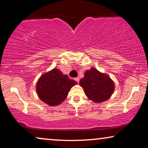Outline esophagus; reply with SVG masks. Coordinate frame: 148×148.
<instances>
[{"label":"esophagus","mask_w":148,"mask_h":148,"mask_svg":"<svg viewBox=\"0 0 148 148\" xmlns=\"http://www.w3.org/2000/svg\"><path fill=\"white\" fill-rule=\"evenodd\" d=\"M74 79H75V80H76L78 83L79 82V78H78V77H77V78H74Z\"/></svg>","instance_id":"obj_1"}]
</instances>
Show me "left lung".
<instances>
[{"label":"left lung","instance_id":"1","mask_svg":"<svg viewBox=\"0 0 148 148\" xmlns=\"http://www.w3.org/2000/svg\"><path fill=\"white\" fill-rule=\"evenodd\" d=\"M79 84L88 99L95 103L109 99L114 90V84L110 77L95 68L86 70Z\"/></svg>","mask_w":148,"mask_h":148}]
</instances>
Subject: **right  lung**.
<instances>
[{
    "label": "right lung",
    "instance_id": "add662e5",
    "mask_svg": "<svg viewBox=\"0 0 148 148\" xmlns=\"http://www.w3.org/2000/svg\"><path fill=\"white\" fill-rule=\"evenodd\" d=\"M77 84L55 68L41 75L37 82L36 91L42 101L55 106L64 101L72 87Z\"/></svg>",
    "mask_w": 148,
    "mask_h": 148
}]
</instances>
